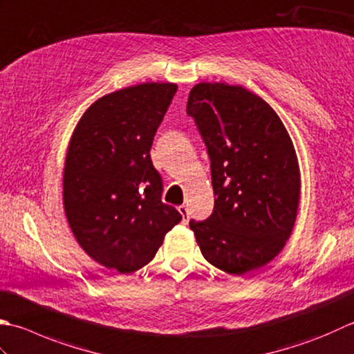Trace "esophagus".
I'll use <instances>...</instances> for the list:
<instances>
[{"mask_svg":"<svg viewBox=\"0 0 354 354\" xmlns=\"http://www.w3.org/2000/svg\"><path fill=\"white\" fill-rule=\"evenodd\" d=\"M178 212L181 213L184 223H189V209H187V205H179Z\"/></svg>","mask_w":354,"mask_h":354,"instance_id":"1","label":"esophagus"}]
</instances>
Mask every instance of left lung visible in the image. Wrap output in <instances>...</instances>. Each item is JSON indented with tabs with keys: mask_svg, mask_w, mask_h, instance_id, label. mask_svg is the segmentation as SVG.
Wrapping results in <instances>:
<instances>
[{
	"mask_svg": "<svg viewBox=\"0 0 354 354\" xmlns=\"http://www.w3.org/2000/svg\"><path fill=\"white\" fill-rule=\"evenodd\" d=\"M187 115L195 118L212 161L214 209L190 221L204 258L228 274L264 267L286 247L301 199V170L278 113L242 86L199 82Z\"/></svg>",
	"mask_w": 354,
	"mask_h": 354,
	"instance_id": "left-lung-1",
	"label": "left lung"
}]
</instances>
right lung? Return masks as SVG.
<instances>
[{"label": "right lung", "instance_id": "right-lung-1", "mask_svg": "<svg viewBox=\"0 0 354 354\" xmlns=\"http://www.w3.org/2000/svg\"><path fill=\"white\" fill-rule=\"evenodd\" d=\"M176 88L144 82L101 96L80 118L67 147V223L90 258L124 274L149 264L183 219L161 201V176L150 159Z\"/></svg>", "mask_w": 354, "mask_h": 354}]
</instances>
